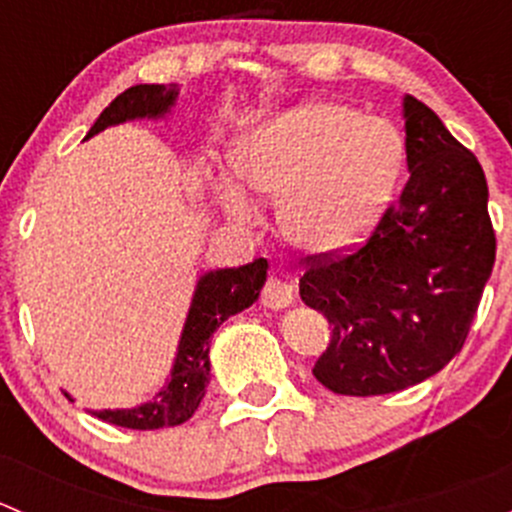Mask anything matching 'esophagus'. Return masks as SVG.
<instances>
[{"instance_id": "obj_1", "label": "esophagus", "mask_w": 512, "mask_h": 512, "mask_svg": "<svg viewBox=\"0 0 512 512\" xmlns=\"http://www.w3.org/2000/svg\"><path fill=\"white\" fill-rule=\"evenodd\" d=\"M292 299H294L292 285L285 280H280V277H270L265 289H262V302H265V307L270 309H285L292 304Z\"/></svg>"}]
</instances>
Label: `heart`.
<instances>
[{"label":"heart","mask_w":512,"mask_h":512,"mask_svg":"<svg viewBox=\"0 0 512 512\" xmlns=\"http://www.w3.org/2000/svg\"><path fill=\"white\" fill-rule=\"evenodd\" d=\"M404 141L394 123L361 116L347 103L287 108L237 138L232 168L255 193L280 198L282 230L312 252H339L364 240L396 188ZM220 200L235 220L255 205L232 180Z\"/></svg>","instance_id":"obj_1"}]
</instances>
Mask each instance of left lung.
I'll return each instance as SVG.
<instances>
[{"instance_id": "8db88e82", "label": "left lung", "mask_w": 512, "mask_h": 512, "mask_svg": "<svg viewBox=\"0 0 512 512\" xmlns=\"http://www.w3.org/2000/svg\"><path fill=\"white\" fill-rule=\"evenodd\" d=\"M409 180L369 240L307 257L299 297L332 324L312 374L342 396H379L438 374L463 349L493 272L495 232L478 158L404 98Z\"/></svg>"}]
</instances>
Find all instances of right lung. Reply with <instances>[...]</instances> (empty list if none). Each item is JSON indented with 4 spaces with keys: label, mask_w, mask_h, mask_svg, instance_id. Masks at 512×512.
I'll use <instances>...</instances> for the list:
<instances>
[{
    "label": "right lung",
    "mask_w": 512,
    "mask_h": 512,
    "mask_svg": "<svg viewBox=\"0 0 512 512\" xmlns=\"http://www.w3.org/2000/svg\"><path fill=\"white\" fill-rule=\"evenodd\" d=\"M180 89L175 84H138L113 98L96 123L91 126L89 136H96L103 128L118 126L123 121L136 118H163L175 106ZM267 280V260L247 262L232 270H210L205 272L195 287L193 302H190L188 319H185L183 334L178 342L170 379L163 389L146 404L136 409H106L91 411L101 421L113 426L136 428V431H153V428L180 426L195 414L205 396L210 376V337L218 332L220 324L232 314L242 312L257 302ZM69 396V394H66ZM71 399V396H69Z\"/></svg>",
    "instance_id": "right-lung-1"
}]
</instances>
